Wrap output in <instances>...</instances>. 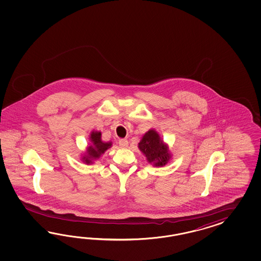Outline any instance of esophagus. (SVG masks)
Listing matches in <instances>:
<instances>
[{
    "label": "esophagus",
    "instance_id": "34e87169",
    "mask_svg": "<svg viewBox=\"0 0 261 261\" xmlns=\"http://www.w3.org/2000/svg\"><path fill=\"white\" fill-rule=\"evenodd\" d=\"M119 145L120 147H122V148L127 147V145H128V141L125 140V139H121V140H119Z\"/></svg>",
    "mask_w": 261,
    "mask_h": 261
}]
</instances>
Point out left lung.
<instances>
[{
  "label": "left lung",
  "instance_id": "left-lung-1",
  "mask_svg": "<svg viewBox=\"0 0 261 261\" xmlns=\"http://www.w3.org/2000/svg\"><path fill=\"white\" fill-rule=\"evenodd\" d=\"M139 148L145 155L149 163L155 166H163L167 164L170 155L166 144H164L155 130H149L142 137Z\"/></svg>",
  "mask_w": 261,
  "mask_h": 261
}]
</instances>
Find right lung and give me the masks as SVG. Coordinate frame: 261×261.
<instances>
[{
	"mask_svg": "<svg viewBox=\"0 0 261 261\" xmlns=\"http://www.w3.org/2000/svg\"><path fill=\"white\" fill-rule=\"evenodd\" d=\"M90 140L93 143V145H91L88 149V155L85 156L82 160H84L83 162H85L86 164H92L93 160L98 159L101 154H103L105 151L108 148H110L112 143L111 142H101V133L100 132H96L93 131Z\"/></svg>",
	"mask_w": 261,
	"mask_h": 261,
	"instance_id": "add662e5",
	"label": "right lung"
}]
</instances>
